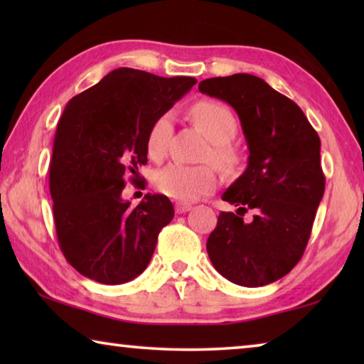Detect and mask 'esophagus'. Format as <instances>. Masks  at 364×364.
<instances>
[{"mask_svg": "<svg viewBox=\"0 0 364 364\" xmlns=\"http://www.w3.org/2000/svg\"><path fill=\"white\" fill-rule=\"evenodd\" d=\"M191 207L189 204H181V202H178V204L175 205V210H176V213L178 215H181V213H186V212H189L191 210Z\"/></svg>", "mask_w": 364, "mask_h": 364, "instance_id": "1", "label": "esophagus"}]
</instances>
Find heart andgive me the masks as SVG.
<instances>
[{
  "instance_id": "1",
  "label": "heart",
  "mask_w": 364,
  "mask_h": 364,
  "mask_svg": "<svg viewBox=\"0 0 364 364\" xmlns=\"http://www.w3.org/2000/svg\"><path fill=\"white\" fill-rule=\"evenodd\" d=\"M191 119L210 141L205 160H210L221 170H232L239 162V154L231 144L237 133L236 117L225 104L212 100L196 102L189 110ZM173 133V115L165 112L159 115L147 132L146 151L154 160L162 159L168 151ZM217 186V178L210 167H189L171 164L156 175V188L170 199L193 202L202 196L210 194Z\"/></svg>"
}]
</instances>
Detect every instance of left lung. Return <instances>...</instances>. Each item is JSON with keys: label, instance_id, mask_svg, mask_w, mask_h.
I'll return each mask as SVG.
<instances>
[{"label": "left lung", "instance_id": "8db88e82", "mask_svg": "<svg viewBox=\"0 0 364 364\" xmlns=\"http://www.w3.org/2000/svg\"><path fill=\"white\" fill-rule=\"evenodd\" d=\"M199 91L236 110L249 147L247 168L223 193L237 215H218L208 257L234 284H269L299 263L310 239L326 184L321 141L297 104L250 73L202 80ZM249 208L255 220L244 224L238 215Z\"/></svg>", "mask_w": 364, "mask_h": 364}]
</instances>
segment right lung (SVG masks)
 <instances>
[{"label": "right lung", "instance_id": "obj_1", "mask_svg": "<svg viewBox=\"0 0 364 364\" xmlns=\"http://www.w3.org/2000/svg\"><path fill=\"white\" fill-rule=\"evenodd\" d=\"M197 83L120 67L73 96L58 123L49 191L59 247L73 268L101 284H123L151 262L173 218L167 196L122 199L127 175L147 164L146 138L159 115Z\"/></svg>", "mask_w": 364, "mask_h": 364}]
</instances>
